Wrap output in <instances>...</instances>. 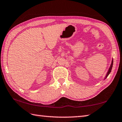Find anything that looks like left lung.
Masks as SVG:
<instances>
[{
    "label": "left lung",
    "instance_id": "obj_1",
    "mask_svg": "<svg viewBox=\"0 0 122 122\" xmlns=\"http://www.w3.org/2000/svg\"><path fill=\"white\" fill-rule=\"evenodd\" d=\"M112 65H113V60H112V64H111V67H110V68H109V70H108V71L107 74L106 76V77L108 76V75L110 74V73L111 72V71H112Z\"/></svg>",
    "mask_w": 122,
    "mask_h": 122
}]
</instances>
